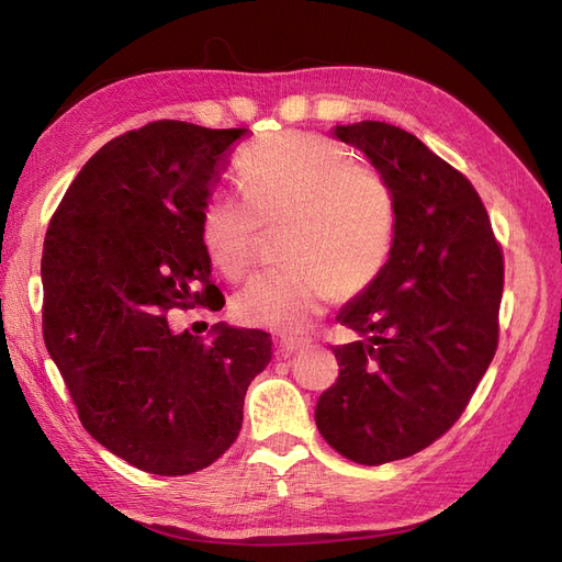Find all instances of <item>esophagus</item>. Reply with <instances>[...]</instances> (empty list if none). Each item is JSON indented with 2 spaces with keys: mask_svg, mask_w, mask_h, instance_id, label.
<instances>
[{
  "mask_svg": "<svg viewBox=\"0 0 562 562\" xmlns=\"http://www.w3.org/2000/svg\"><path fill=\"white\" fill-rule=\"evenodd\" d=\"M307 347V339H297V337H283L279 339V353L281 356H293Z\"/></svg>",
  "mask_w": 562,
  "mask_h": 562,
  "instance_id": "obj_1",
  "label": "esophagus"
}]
</instances>
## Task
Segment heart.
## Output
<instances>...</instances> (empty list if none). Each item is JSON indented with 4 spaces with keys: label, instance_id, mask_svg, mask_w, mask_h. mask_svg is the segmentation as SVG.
Instances as JSON below:
<instances>
[{
    "label": "heart",
    "instance_id": "b5f03b06",
    "mask_svg": "<svg viewBox=\"0 0 562 562\" xmlns=\"http://www.w3.org/2000/svg\"><path fill=\"white\" fill-rule=\"evenodd\" d=\"M239 182L246 196L217 194L201 215L209 260L239 281L255 262L262 225H285L291 262L234 295L232 314L244 326L302 333L335 293L359 295L382 274L396 239V196L375 168L353 164L345 147L283 133L246 151Z\"/></svg>",
    "mask_w": 562,
    "mask_h": 562
}]
</instances>
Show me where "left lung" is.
Here are the masks:
<instances>
[{"label":"left lung","mask_w":562,"mask_h":562,"mask_svg":"<svg viewBox=\"0 0 562 562\" xmlns=\"http://www.w3.org/2000/svg\"><path fill=\"white\" fill-rule=\"evenodd\" d=\"M396 196V239L382 274L337 321L339 375L316 403V427L339 454L380 467L443 436L495 356L502 250L473 184L384 122L335 126Z\"/></svg>","instance_id":"8db88e82"}]
</instances>
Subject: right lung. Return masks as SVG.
<instances>
[{"mask_svg":"<svg viewBox=\"0 0 562 562\" xmlns=\"http://www.w3.org/2000/svg\"><path fill=\"white\" fill-rule=\"evenodd\" d=\"M246 128L155 122L81 168L44 239V342L100 446L157 475L206 469L234 443L246 389L271 361L262 330L215 323L211 345L164 312L223 310L201 215Z\"/></svg>","mask_w":562,"mask_h":562,"instance_id":"obj_1","label":"right lung"}]
</instances>
